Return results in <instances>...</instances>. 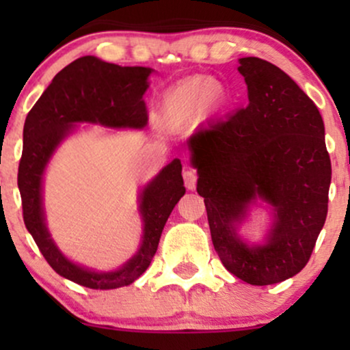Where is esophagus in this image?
I'll return each instance as SVG.
<instances>
[{
  "label": "esophagus",
  "instance_id": "34e87169",
  "mask_svg": "<svg viewBox=\"0 0 350 350\" xmlns=\"http://www.w3.org/2000/svg\"><path fill=\"white\" fill-rule=\"evenodd\" d=\"M183 176H184V184H186V187L189 191H194L196 184H198V172L194 170H186Z\"/></svg>",
  "mask_w": 350,
  "mask_h": 350
}]
</instances>
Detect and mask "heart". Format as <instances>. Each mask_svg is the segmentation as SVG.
I'll return each instance as SVG.
<instances>
[{
  "mask_svg": "<svg viewBox=\"0 0 350 350\" xmlns=\"http://www.w3.org/2000/svg\"><path fill=\"white\" fill-rule=\"evenodd\" d=\"M226 87L206 75H192L184 79L164 95L159 123L164 126H178L191 120L196 113H214L226 103Z\"/></svg>",
  "mask_w": 350,
  "mask_h": 350,
  "instance_id": "heart-1",
  "label": "heart"
}]
</instances>
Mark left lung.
Masks as SVG:
<instances>
[{
    "mask_svg": "<svg viewBox=\"0 0 350 350\" xmlns=\"http://www.w3.org/2000/svg\"><path fill=\"white\" fill-rule=\"evenodd\" d=\"M248 103L189 138L208 227L220 262L245 283L265 286L306 267L326 222L331 158L323 116L290 75L258 57L239 60ZM258 193L275 206L273 234L248 247L233 222Z\"/></svg>",
    "mask_w": 350,
    "mask_h": 350,
    "instance_id": "8db88e82",
    "label": "left lung"
}]
</instances>
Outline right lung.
Here are the masks:
<instances>
[{
  "label": "right lung",
  "mask_w": 350,
  "mask_h": 350,
  "mask_svg": "<svg viewBox=\"0 0 350 350\" xmlns=\"http://www.w3.org/2000/svg\"><path fill=\"white\" fill-rule=\"evenodd\" d=\"M148 67H120L87 55L55 75L41 98L27 113L23 131V154L18 170L23 219L36 245L52 270L64 278L92 290H115L138 280L158 250L161 232L186 187L183 164L174 159L143 189L144 230L138 253L116 271H95L70 262L52 242L44 224L41 184L52 152L79 122L102 123L113 128H142L148 122L143 95L148 88Z\"/></svg>",
  "instance_id": "right-lung-1"
}]
</instances>
